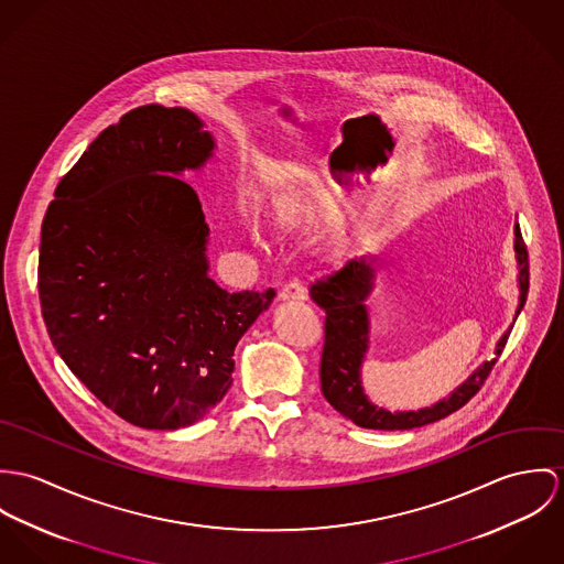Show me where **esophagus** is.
<instances>
[{
	"instance_id": "34e87169",
	"label": "esophagus",
	"mask_w": 564,
	"mask_h": 564,
	"mask_svg": "<svg viewBox=\"0 0 564 564\" xmlns=\"http://www.w3.org/2000/svg\"><path fill=\"white\" fill-rule=\"evenodd\" d=\"M279 296H281V301H305L307 299V288L299 281H290L281 288Z\"/></svg>"
}]
</instances>
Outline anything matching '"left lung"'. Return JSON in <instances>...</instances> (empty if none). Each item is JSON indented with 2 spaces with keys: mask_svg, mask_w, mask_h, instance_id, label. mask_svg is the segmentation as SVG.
I'll list each match as a JSON object with an SVG mask.
<instances>
[{
  "mask_svg": "<svg viewBox=\"0 0 564 564\" xmlns=\"http://www.w3.org/2000/svg\"><path fill=\"white\" fill-rule=\"evenodd\" d=\"M514 252L519 263V307L523 310L530 288V263L528 249L521 238L519 225H514ZM376 259H352L344 268L315 279L310 288L313 301L326 312L324 317V348L319 361L322 393L335 411L352 420L361 429L372 431H411L438 422L449 413L465 406L485 384L498 359L482 364L460 387L437 404L420 411H384L368 400L361 387V364L368 352L370 317L366 301L375 288ZM510 328L501 335L496 348L500 357Z\"/></svg>",
  "mask_w": 564,
  "mask_h": 564,
  "instance_id": "left-lung-1",
  "label": "left lung"
}]
</instances>
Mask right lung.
I'll use <instances>...</instances> for the list:
<instances>
[{
  "label": "right lung",
  "mask_w": 564,
  "mask_h": 564,
  "mask_svg": "<svg viewBox=\"0 0 564 564\" xmlns=\"http://www.w3.org/2000/svg\"><path fill=\"white\" fill-rule=\"evenodd\" d=\"M214 138L186 108L129 110L64 175L41 229L39 299L68 370L129 424L177 431L231 387L234 350L274 290L207 276L209 227L180 175Z\"/></svg>",
  "instance_id": "add662e5"
}]
</instances>
